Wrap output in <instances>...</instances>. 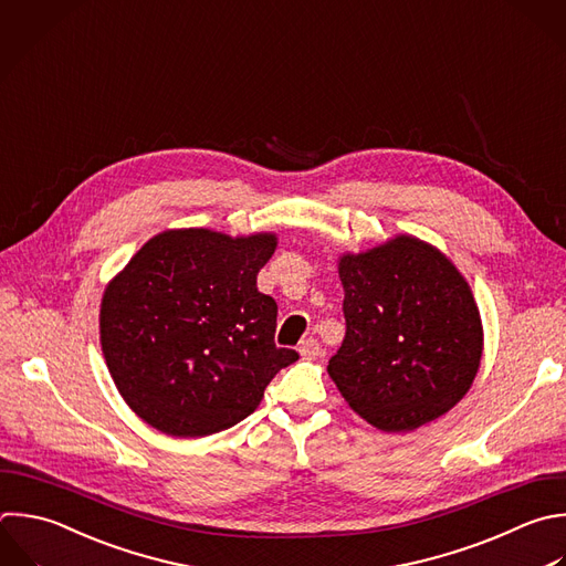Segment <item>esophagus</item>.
<instances>
[{
    "mask_svg": "<svg viewBox=\"0 0 566 566\" xmlns=\"http://www.w3.org/2000/svg\"><path fill=\"white\" fill-rule=\"evenodd\" d=\"M298 352H301L303 358H316V356L321 354V343H318V338H314V336L305 338V340L298 345Z\"/></svg>",
    "mask_w": 566,
    "mask_h": 566,
    "instance_id": "34e87169",
    "label": "esophagus"
}]
</instances>
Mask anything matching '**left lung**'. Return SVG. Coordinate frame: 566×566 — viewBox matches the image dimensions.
Segmentation results:
<instances>
[{"label": "left lung", "mask_w": 566, "mask_h": 566, "mask_svg": "<svg viewBox=\"0 0 566 566\" xmlns=\"http://www.w3.org/2000/svg\"><path fill=\"white\" fill-rule=\"evenodd\" d=\"M345 338L327 371L343 398L382 431H411L447 413L482 356L480 312L453 263L396 237L338 263Z\"/></svg>", "instance_id": "1"}]
</instances>
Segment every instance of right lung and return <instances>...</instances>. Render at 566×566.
<instances>
[{
  "mask_svg": "<svg viewBox=\"0 0 566 566\" xmlns=\"http://www.w3.org/2000/svg\"><path fill=\"white\" fill-rule=\"evenodd\" d=\"M274 234L190 228L150 239L108 285L102 349L130 409L197 438L248 418L298 354L276 347V301L256 287Z\"/></svg>",
  "mask_w": 566,
  "mask_h": 566,
  "instance_id": "obj_1",
  "label": "right lung"
}]
</instances>
